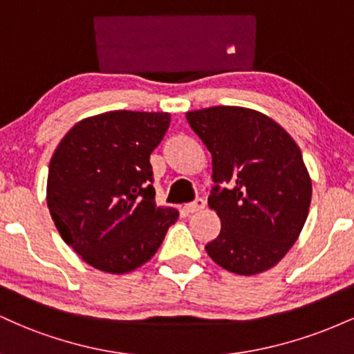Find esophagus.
<instances>
[{"mask_svg": "<svg viewBox=\"0 0 354 354\" xmlns=\"http://www.w3.org/2000/svg\"><path fill=\"white\" fill-rule=\"evenodd\" d=\"M205 208V200H201V198H198V200H194L193 203H188V205L183 206V209H185V213H196V211H201Z\"/></svg>", "mask_w": 354, "mask_h": 354, "instance_id": "esophagus-1", "label": "esophagus"}]
</instances>
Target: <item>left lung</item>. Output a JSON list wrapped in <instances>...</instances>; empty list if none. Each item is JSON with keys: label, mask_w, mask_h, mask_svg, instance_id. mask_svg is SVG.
<instances>
[{"label": "left lung", "mask_w": 354, "mask_h": 354, "mask_svg": "<svg viewBox=\"0 0 354 354\" xmlns=\"http://www.w3.org/2000/svg\"><path fill=\"white\" fill-rule=\"evenodd\" d=\"M213 156L208 198L221 231L205 246L216 265L241 276L278 265L299 238L311 203V178L295 140L256 109L213 106L186 113ZM226 182L228 189H218Z\"/></svg>", "instance_id": "obj_1"}]
</instances>
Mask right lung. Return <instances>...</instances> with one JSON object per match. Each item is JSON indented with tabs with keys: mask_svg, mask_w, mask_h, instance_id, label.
Wrapping results in <instances>:
<instances>
[{
	"mask_svg": "<svg viewBox=\"0 0 354 354\" xmlns=\"http://www.w3.org/2000/svg\"><path fill=\"white\" fill-rule=\"evenodd\" d=\"M169 121V113H101L78 121L53 153L48 208L63 241L89 266L136 270L178 219V209L154 203L149 163Z\"/></svg>",
	"mask_w": 354,
	"mask_h": 354,
	"instance_id": "add662e5",
	"label": "right lung"
}]
</instances>
